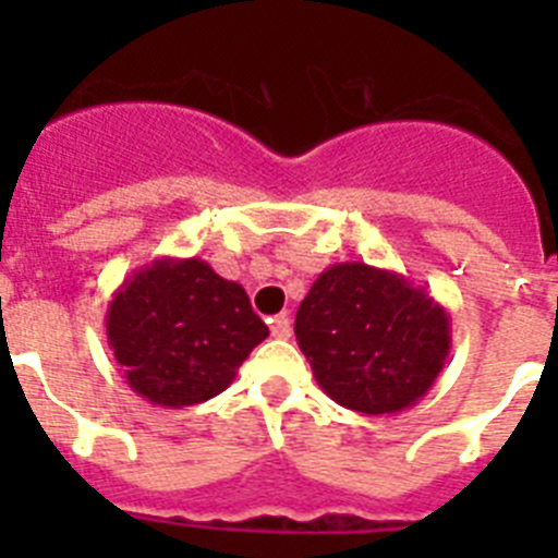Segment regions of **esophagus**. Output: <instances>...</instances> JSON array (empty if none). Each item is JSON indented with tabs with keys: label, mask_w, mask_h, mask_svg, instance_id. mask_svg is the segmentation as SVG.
Instances as JSON below:
<instances>
[{
	"label": "esophagus",
	"mask_w": 558,
	"mask_h": 558,
	"mask_svg": "<svg viewBox=\"0 0 558 558\" xmlns=\"http://www.w3.org/2000/svg\"><path fill=\"white\" fill-rule=\"evenodd\" d=\"M270 335H274V338H290L288 315H274V318H270Z\"/></svg>",
	"instance_id": "esophagus-1"
}]
</instances>
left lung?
<instances>
[{
    "instance_id": "8db88e82",
    "label": "left lung",
    "mask_w": 558,
    "mask_h": 558,
    "mask_svg": "<svg viewBox=\"0 0 558 558\" xmlns=\"http://www.w3.org/2000/svg\"><path fill=\"white\" fill-rule=\"evenodd\" d=\"M318 386L349 411L399 413L430 391L450 354V315L397 270L338 263L295 313Z\"/></svg>"
}]
</instances>
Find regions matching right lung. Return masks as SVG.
<instances>
[{"instance_id":"1","label":"right lung","mask_w":558,"mask_h":558,"mask_svg":"<svg viewBox=\"0 0 558 558\" xmlns=\"http://www.w3.org/2000/svg\"><path fill=\"white\" fill-rule=\"evenodd\" d=\"M106 332L128 386L161 408L218 397L268 338L243 284L198 256H161L128 276L108 304Z\"/></svg>"}]
</instances>
